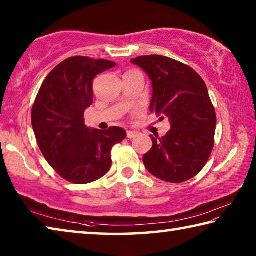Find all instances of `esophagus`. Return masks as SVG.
<instances>
[{"label":"esophagus","mask_w":256,"mask_h":256,"mask_svg":"<svg viewBox=\"0 0 256 256\" xmlns=\"http://www.w3.org/2000/svg\"><path fill=\"white\" fill-rule=\"evenodd\" d=\"M126 134H128V138H134V136H136V131H128Z\"/></svg>","instance_id":"34e87169"}]
</instances>
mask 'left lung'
Returning a JSON list of instances; mask_svg holds the SVG:
<instances>
[{"label": "left lung", "mask_w": 256, "mask_h": 256, "mask_svg": "<svg viewBox=\"0 0 256 256\" xmlns=\"http://www.w3.org/2000/svg\"><path fill=\"white\" fill-rule=\"evenodd\" d=\"M131 62L152 84L150 112L170 122L166 136L152 138L144 166L164 182L188 180L204 167L214 144L216 118L204 81L192 68L166 56H138Z\"/></svg>", "instance_id": "1"}]
</instances>
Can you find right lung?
Segmentation results:
<instances>
[{
  "mask_svg": "<svg viewBox=\"0 0 256 256\" xmlns=\"http://www.w3.org/2000/svg\"><path fill=\"white\" fill-rule=\"evenodd\" d=\"M116 63L73 56L54 68L42 82L32 110L38 146L56 172L71 183H92L112 166L110 151L126 138L125 130H90L84 114L94 100L92 80Z\"/></svg>",
  "mask_w": 256,
  "mask_h": 256,
  "instance_id": "right-lung-1",
  "label": "right lung"
}]
</instances>
